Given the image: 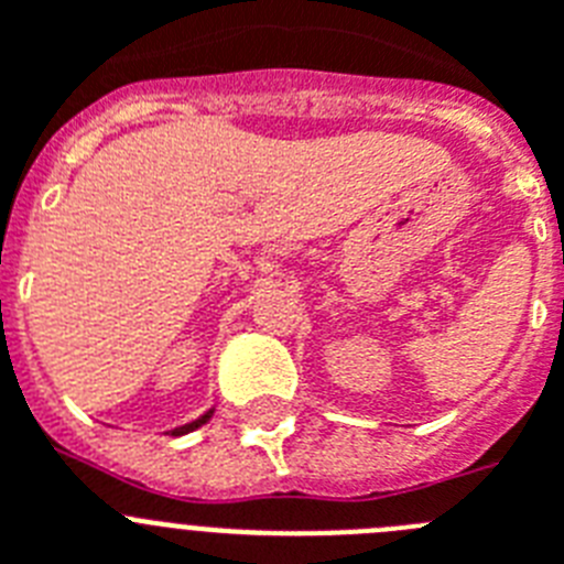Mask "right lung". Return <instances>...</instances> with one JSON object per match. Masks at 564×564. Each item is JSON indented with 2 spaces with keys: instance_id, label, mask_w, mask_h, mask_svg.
Here are the masks:
<instances>
[{
  "instance_id": "right-lung-1",
  "label": "right lung",
  "mask_w": 564,
  "mask_h": 564,
  "mask_svg": "<svg viewBox=\"0 0 564 564\" xmlns=\"http://www.w3.org/2000/svg\"><path fill=\"white\" fill-rule=\"evenodd\" d=\"M212 415H214V410H208L206 415H200V417H197V421H192V423H183V426H177V430H172V432H169V435H174V437H177V435H188V432L200 430L203 423H208V421H212Z\"/></svg>"
}]
</instances>
